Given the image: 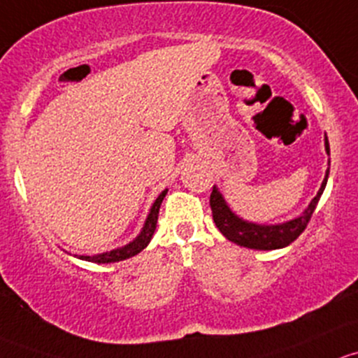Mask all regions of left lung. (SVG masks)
Instances as JSON below:
<instances>
[{
  "label": "left lung",
  "mask_w": 358,
  "mask_h": 358,
  "mask_svg": "<svg viewBox=\"0 0 358 358\" xmlns=\"http://www.w3.org/2000/svg\"><path fill=\"white\" fill-rule=\"evenodd\" d=\"M324 145H326V152L329 155L327 136L324 139ZM327 178H329V169L326 171V178H324L322 184H320V189L317 191L315 198L310 201V205L305 208V212L300 217L288 220V222L274 224V226L272 224L271 226H265V224H253L248 222V220H243L241 217L236 215L233 210L227 206L220 191L213 186L212 194H210V208H212L213 222H215L220 233L226 236L229 241H233L239 246H246V248L252 250L285 248V246L291 245L305 231L317 203H319L320 194H322L324 187H326Z\"/></svg>",
  "instance_id": "8db88e82"
}]
</instances>
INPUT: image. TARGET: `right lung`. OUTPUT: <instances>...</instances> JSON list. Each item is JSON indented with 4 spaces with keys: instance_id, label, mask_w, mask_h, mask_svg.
<instances>
[{
    "instance_id": "1",
    "label": "right lung",
    "mask_w": 358,
    "mask_h": 358,
    "mask_svg": "<svg viewBox=\"0 0 358 358\" xmlns=\"http://www.w3.org/2000/svg\"><path fill=\"white\" fill-rule=\"evenodd\" d=\"M165 194H167V189H164L160 194H158V198L155 200L153 206L150 208V213H148V217H146V222H145V226H143L141 233L136 236V238L132 239L129 245L122 246V248L112 250V252L98 253V255H93V257L80 255L79 259L87 260V262H94V264H112V262H120L125 259H131V257L138 255L139 252H143V250L148 246V243L152 241V236L155 233V229H157L158 212H160V205H162V201H164Z\"/></svg>"
}]
</instances>
